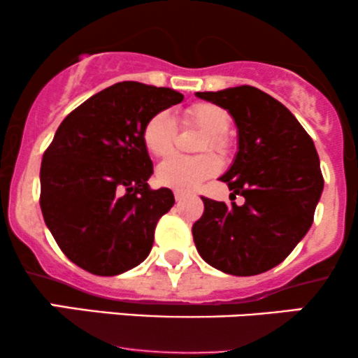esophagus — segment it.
<instances>
[{"label": "esophagus", "mask_w": 358, "mask_h": 358, "mask_svg": "<svg viewBox=\"0 0 358 358\" xmlns=\"http://www.w3.org/2000/svg\"><path fill=\"white\" fill-rule=\"evenodd\" d=\"M185 196H187V193H185V192L175 190V200H176V202H182Z\"/></svg>", "instance_id": "34e87169"}]
</instances>
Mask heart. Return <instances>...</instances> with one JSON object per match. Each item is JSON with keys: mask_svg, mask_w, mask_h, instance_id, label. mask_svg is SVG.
<instances>
[{"mask_svg": "<svg viewBox=\"0 0 358 358\" xmlns=\"http://www.w3.org/2000/svg\"><path fill=\"white\" fill-rule=\"evenodd\" d=\"M183 124L203 131L205 136L199 145L200 153L213 151L217 155H225L229 150V141L225 133L231 127V114L224 108L210 102H199L185 109ZM143 145L148 153L163 158L173 151L176 138V121L166 110H159L143 126ZM220 171V162L210 153L200 156H173L158 166L156 178L159 185L173 188L178 192L195 190L205 180L212 178Z\"/></svg>", "mask_w": 358, "mask_h": 358, "instance_id": "obj_1", "label": "heart"}]
</instances>
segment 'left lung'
Returning a JSON list of instances; mask_svg holds the SVG:
<instances>
[{
	"label": "left lung",
	"instance_id": "1",
	"mask_svg": "<svg viewBox=\"0 0 358 358\" xmlns=\"http://www.w3.org/2000/svg\"><path fill=\"white\" fill-rule=\"evenodd\" d=\"M227 109L239 129V151L220 180L244 205L202 196L193 224L205 262L234 276H254L289 256L313 224L323 175L313 139L281 102L252 85L196 92Z\"/></svg>",
	"mask_w": 358,
	"mask_h": 358
}]
</instances>
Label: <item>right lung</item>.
Here are the masks:
<instances>
[{
	"instance_id": "right-lung-1",
	"label": "right lung",
	"mask_w": 358,
	"mask_h": 358,
	"mask_svg": "<svg viewBox=\"0 0 358 358\" xmlns=\"http://www.w3.org/2000/svg\"><path fill=\"white\" fill-rule=\"evenodd\" d=\"M173 89L117 82L62 121L40 168V207L62 252L96 276H116L148 257L170 188L151 190L143 126L180 104Z\"/></svg>"
}]
</instances>
